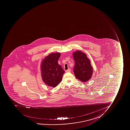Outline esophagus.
Returning a JSON list of instances; mask_svg holds the SVG:
<instances>
[{"mask_svg":"<svg viewBox=\"0 0 130 130\" xmlns=\"http://www.w3.org/2000/svg\"><path fill=\"white\" fill-rule=\"evenodd\" d=\"M66 72H71V70L70 69H69L68 70H66V71H65Z\"/></svg>","mask_w":130,"mask_h":130,"instance_id":"esophagus-1","label":"esophagus"}]
</instances>
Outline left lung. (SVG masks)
<instances>
[{"mask_svg":"<svg viewBox=\"0 0 130 130\" xmlns=\"http://www.w3.org/2000/svg\"><path fill=\"white\" fill-rule=\"evenodd\" d=\"M75 65L74 72L75 77L80 81L86 82L91 78L93 68L86 54L79 50L73 53Z\"/></svg>","mask_w":130,"mask_h":130,"instance_id":"obj_1","label":"left lung"}]
</instances>
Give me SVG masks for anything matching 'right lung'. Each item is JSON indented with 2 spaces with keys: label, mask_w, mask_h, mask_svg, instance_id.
<instances>
[{
  "label": "right lung",
  "mask_w": 130,
  "mask_h": 130,
  "mask_svg": "<svg viewBox=\"0 0 130 130\" xmlns=\"http://www.w3.org/2000/svg\"><path fill=\"white\" fill-rule=\"evenodd\" d=\"M60 53H53L46 57L41 65V77L45 84L55 87L61 81L65 71L58 63Z\"/></svg>",
  "instance_id": "1"
}]
</instances>
